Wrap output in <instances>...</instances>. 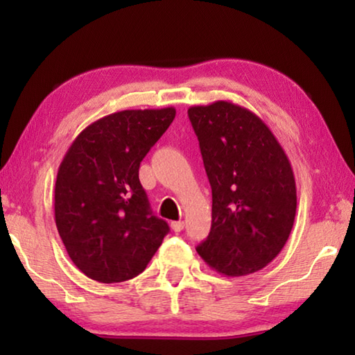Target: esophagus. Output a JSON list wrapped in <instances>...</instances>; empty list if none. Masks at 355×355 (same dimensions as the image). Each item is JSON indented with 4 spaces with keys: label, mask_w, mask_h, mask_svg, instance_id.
<instances>
[{
    "label": "esophagus",
    "mask_w": 355,
    "mask_h": 355,
    "mask_svg": "<svg viewBox=\"0 0 355 355\" xmlns=\"http://www.w3.org/2000/svg\"><path fill=\"white\" fill-rule=\"evenodd\" d=\"M171 227H172L173 232H182L184 228V222L183 220H173V222H171Z\"/></svg>",
    "instance_id": "esophagus-1"
}]
</instances>
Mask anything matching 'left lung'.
Returning a JSON list of instances; mask_svg holds the SVG:
<instances>
[{"label":"left lung","mask_w":355,"mask_h":355,"mask_svg":"<svg viewBox=\"0 0 355 355\" xmlns=\"http://www.w3.org/2000/svg\"><path fill=\"white\" fill-rule=\"evenodd\" d=\"M211 184V230L197 252L227 277L257 272L280 254L296 216V182L285 150L263 120L232 101L191 106Z\"/></svg>","instance_id":"obj_1"}]
</instances>
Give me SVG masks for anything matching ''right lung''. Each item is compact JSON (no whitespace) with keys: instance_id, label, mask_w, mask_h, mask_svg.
<instances>
[{"instance_id":"obj_1","label":"right lung","mask_w":355,"mask_h":355,"mask_svg":"<svg viewBox=\"0 0 355 355\" xmlns=\"http://www.w3.org/2000/svg\"><path fill=\"white\" fill-rule=\"evenodd\" d=\"M173 119L172 106L114 112L84 128L65 153L55 220L70 260L89 279L136 277L169 232L150 209L139 166Z\"/></svg>"}]
</instances>
